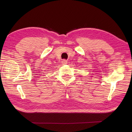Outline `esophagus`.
I'll list each match as a JSON object with an SVG mask.
<instances>
[{
  "instance_id": "34e87169",
  "label": "esophagus",
  "mask_w": 132,
  "mask_h": 132,
  "mask_svg": "<svg viewBox=\"0 0 132 132\" xmlns=\"http://www.w3.org/2000/svg\"><path fill=\"white\" fill-rule=\"evenodd\" d=\"M67 60H65V59H63V60H62V64L63 65H64V64H67Z\"/></svg>"
}]
</instances>
